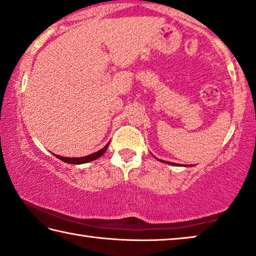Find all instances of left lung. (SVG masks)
I'll use <instances>...</instances> for the list:
<instances>
[{"mask_svg": "<svg viewBox=\"0 0 256 256\" xmlns=\"http://www.w3.org/2000/svg\"><path fill=\"white\" fill-rule=\"evenodd\" d=\"M157 160H158V158H157ZM160 162H163V163H166V164H170V165H174V166H179V164H176V163H171V162H166V160H160ZM181 166V165H180ZM184 166H188V165H184ZM190 166V165H189Z\"/></svg>", "mask_w": 256, "mask_h": 256, "instance_id": "left-lung-1", "label": "left lung"}]
</instances>
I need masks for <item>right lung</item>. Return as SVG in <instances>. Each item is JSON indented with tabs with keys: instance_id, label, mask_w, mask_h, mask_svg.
Segmentation results:
<instances>
[{
	"instance_id": "obj_1",
	"label": "right lung",
	"mask_w": 256,
	"mask_h": 256,
	"mask_svg": "<svg viewBox=\"0 0 256 256\" xmlns=\"http://www.w3.org/2000/svg\"><path fill=\"white\" fill-rule=\"evenodd\" d=\"M109 142L104 146L102 149L98 150L96 152H93L91 155H88V156H84V157H62V156H59V155H54L56 158H59V160H62L64 163H68V164H85V163H90L92 160H98L99 157H101L104 155V152H106V150L108 148Z\"/></svg>"
}]
</instances>
